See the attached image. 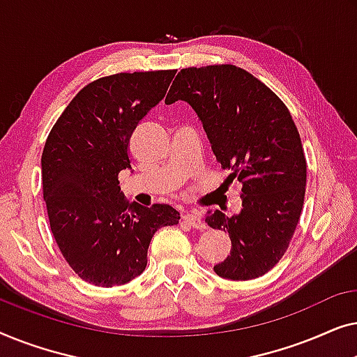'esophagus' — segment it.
Segmentation results:
<instances>
[{"label": "esophagus", "instance_id": "obj_1", "mask_svg": "<svg viewBox=\"0 0 357 357\" xmlns=\"http://www.w3.org/2000/svg\"><path fill=\"white\" fill-rule=\"evenodd\" d=\"M183 221L190 224V226L195 227V229H206V224H204L202 214L197 213V211L183 214Z\"/></svg>", "mask_w": 357, "mask_h": 357}]
</instances>
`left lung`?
<instances>
[{
    "label": "left lung",
    "mask_w": 357,
    "mask_h": 357,
    "mask_svg": "<svg viewBox=\"0 0 357 357\" xmlns=\"http://www.w3.org/2000/svg\"><path fill=\"white\" fill-rule=\"evenodd\" d=\"M175 100L193 107L227 180L242 185L237 216H206L232 242L214 271L234 281L263 276L286 253L304 206L307 162L294 120L270 87L236 65L183 68L165 104Z\"/></svg>",
    "instance_id": "left-lung-1"
}]
</instances>
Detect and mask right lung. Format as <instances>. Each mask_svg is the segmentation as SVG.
I'll list each match as a JSON object with an SVG mask.
<instances>
[{
  "label": "right lung",
  "mask_w": 357,
  "mask_h": 357,
  "mask_svg": "<svg viewBox=\"0 0 357 357\" xmlns=\"http://www.w3.org/2000/svg\"><path fill=\"white\" fill-rule=\"evenodd\" d=\"M175 70L119 73L77 92L48 135L42 188L56 245L81 280L126 284L144 271L155 231L178 224L169 204H130L119 174L130 169V138L162 100Z\"/></svg>",
  "instance_id": "right-lung-1"
}]
</instances>
